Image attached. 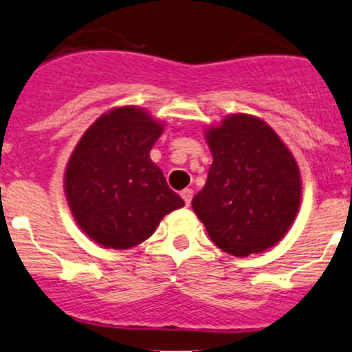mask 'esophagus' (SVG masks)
Here are the masks:
<instances>
[{"label":"esophagus","mask_w":352,"mask_h":352,"mask_svg":"<svg viewBox=\"0 0 352 352\" xmlns=\"http://www.w3.org/2000/svg\"><path fill=\"white\" fill-rule=\"evenodd\" d=\"M181 198H183L184 204H186V207H188V205L191 204V198H193V190H190V188H184V190L181 191Z\"/></svg>","instance_id":"34e87169"}]
</instances>
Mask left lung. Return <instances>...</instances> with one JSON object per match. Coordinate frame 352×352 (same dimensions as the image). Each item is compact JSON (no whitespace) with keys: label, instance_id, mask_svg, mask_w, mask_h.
I'll list each match as a JSON object with an SVG mask.
<instances>
[{"label":"left lung","instance_id":"left-lung-1","mask_svg":"<svg viewBox=\"0 0 352 352\" xmlns=\"http://www.w3.org/2000/svg\"><path fill=\"white\" fill-rule=\"evenodd\" d=\"M212 152L207 183L191 200L212 241L248 256L280 241L301 204L298 162L263 120L229 114L205 131Z\"/></svg>","mask_w":352,"mask_h":352}]
</instances>
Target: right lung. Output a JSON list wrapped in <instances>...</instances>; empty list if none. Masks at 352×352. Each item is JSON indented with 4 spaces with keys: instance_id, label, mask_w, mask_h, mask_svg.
<instances>
[{
    "instance_id": "add662e5",
    "label": "right lung",
    "mask_w": 352,
    "mask_h": 352,
    "mask_svg": "<svg viewBox=\"0 0 352 352\" xmlns=\"http://www.w3.org/2000/svg\"><path fill=\"white\" fill-rule=\"evenodd\" d=\"M164 124L137 106L111 109L82 135L65 171L76 224L104 248L128 250L184 205L151 159Z\"/></svg>"
}]
</instances>
